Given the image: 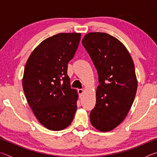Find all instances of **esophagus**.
<instances>
[{"label":"esophagus","instance_id":"obj_1","mask_svg":"<svg viewBox=\"0 0 157 157\" xmlns=\"http://www.w3.org/2000/svg\"><path fill=\"white\" fill-rule=\"evenodd\" d=\"M78 94L79 95V97H81V95H82V94L84 93V90L82 89H79L78 90Z\"/></svg>","mask_w":157,"mask_h":157}]
</instances>
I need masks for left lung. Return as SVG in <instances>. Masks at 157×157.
<instances>
[{"mask_svg": "<svg viewBox=\"0 0 157 157\" xmlns=\"http://www.w3.org/2000/svg\"><path fill=\"white\" fill-rule=\"evenodd\" d=\"M82 43L100 83L90 121L99 131L109 132L124 121L134 102L138 86L134 62L124 44L109 34L89 33Z\"/></svg>", "mask_w": 157, "mask_h": 157, "instance_id": "8db88e82", "label": "left lung"}]
</instances>
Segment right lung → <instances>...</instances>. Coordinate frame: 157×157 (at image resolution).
<instances>
[{"instance_id":"1","label":"right lung","mask_w":157,"mask_h":157,"mask_svg":"<svg viewBox=\"0 0 157 157\" xmlns=\"http://www.w3.org/2000/svg\"><path fill=\"white\" fill-rule=\"evenodd\" d=\"M80 33H59L36 46L25 63L23 89L29 106L42 125L60 131L72 123L78 94L71 89L68 63L73 58Z\"/></svg>"}]
</instances>
